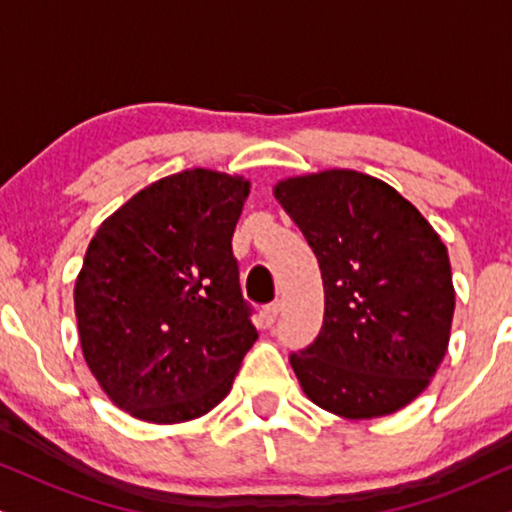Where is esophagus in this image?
Masks as SVG:
<instances>
[{
	"instance_id": "esophagus-1",
	"label": "esophagus",
	"mask_w": 512,
	"mask_h": 512,
	"mask_svg": "<svg viewBox=\"0 0 512 512\" xmlns=\"http://www.w3.org/2000/svg\"><path fill=\"white\" fill-rule=\"evenodd\" d=\"M278 312H281V302H271V304H267V307L262 309V321H264V326H274L276 323V319H278Z\"/></svg>"
}]
</instances>
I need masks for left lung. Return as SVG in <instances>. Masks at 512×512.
Returning a JSON list of instances; mask_svg holds the SVG:
<instances>
[{"mask_svg": "<svg viewBox=\"0 0 512 512\" xmlns=\"http://www.w3.org/2000/svg\"><path fill=\"white\" fill-rule=\"evenodd\" d=\"M274 196L319 260L323 326L290 354L304 394L345 418H378L418 397L449 345V252L385 181L328 170L278 181Z\"/></svg>", "mask_w": 512, "mask_h": 512, "instance_id": "1", "label": "left lung"}]
</instances>
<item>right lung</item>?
<instances>
[{
  "label": "right lung",
  "mask_w": 512,
  "mask_h": 512,
  "mask_svg": "<svg viewBox=\"0 0 512 512\" xmlns=\"http://www.w3.org/2000/svg\"><path fill=\"white\" fill-rule=\"evenodd\" d=\"M248 191L200 167L172 174L89 243L75 283L82 354L134 418L181 423L215 409L257 340L231 248Z\"/></svg>",
  "instance_id": "add662e5"
}]
</instances>
